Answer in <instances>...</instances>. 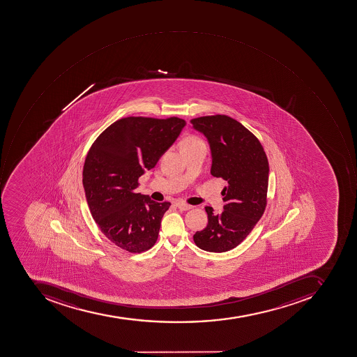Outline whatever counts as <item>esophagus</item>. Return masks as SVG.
Here are the masks:
<instances>
[{
	"label": "esophagus",
	"mask_w": 357,
	"mask_h": 357,
	"mask_svg": "<svg viewBox=\"0 0 357 357\" xmlns=\"http://www.w3.org/2000/svg\"><path fill=\"white\" fill-rule=\"evenodd\" d=\"M176 206L179 209H181V211H189V209L192 208L191 205L185 204V203H182V202H178V203H176Z\"/></svg>",
	"instance_id": "1"
}]
</instances>
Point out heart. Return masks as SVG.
I'll list each match as a JSON object with an SVG mask.
<instances>
[{"label":"heart","mask_w":357,"mask_h":357,"mask_svg":"<svg viewBox=\"0 0 357 357\" xmlns=\"http://www.w3.org/2000/svg\"><path fill=\"white\" fill-rule=\"evenodd\" d=\"M199 143H203L202 142L201 139L197 138V137H195V135H190V137H188V138H185V140L182 141L180 148H189V146H193V145L199 144Z\"/></svg>","instance_id":"1"}]
</instances>
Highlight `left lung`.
Instances as JSON below:
<instances>
[{
	"label": "left lung",
	"instance_id": "1",
	"mask_svg": "<svg viewBox=\"0 0 357 357\" xmlns=\"http://www.w3.org/2000/svg\"><path fill=\"white\" fill-rule=\"evenodd\" d=\"M212 153L211 174L227 182L222 190L224 212L206 206L208 224L193 236L202 250L230 251L243 241L263 216L267 204L269 165L259 139L242 123L226 115L192 119Z\"/></svg>",
	"mask_w": 357,
	"mask_h": 357
}]
</instances>
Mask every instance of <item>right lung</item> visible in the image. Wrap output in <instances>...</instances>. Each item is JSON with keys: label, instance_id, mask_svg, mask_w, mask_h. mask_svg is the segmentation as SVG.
<instances>
[{"label": "right lung", "instance_id": "right-lung-1", "mask_svg": "<svg viewBox=\"0 0 357 357\" xmlns=\"http://www.w3.org/2000/svg\"><path fill=\"white\" fill-rule=\"evenodd\" d=\"M185 126L178 117H125L98 135L86 154L82 183L89 209L106 238L125 251H148L158 240L170 203L135 189Z\"/></svg>", "mask_w": 357, "mask_h": 357}]
</instances>
